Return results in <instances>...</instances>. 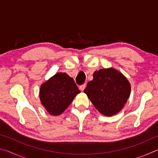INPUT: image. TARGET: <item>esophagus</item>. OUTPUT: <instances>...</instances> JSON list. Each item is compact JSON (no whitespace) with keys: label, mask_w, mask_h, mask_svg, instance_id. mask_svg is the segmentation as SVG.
Segmentation results:
<instances>
[{"label":"esophagus","mask_w":158,"mask_h":158,"mask_svg":"<svg viewBox=\"0 0 158 158\" xmlns=\"http://www.w3.org/2000/svg\"><path fill=\"white\" fill-rule=\"evenodd\" d=\"M85 86H86V85H85V84H83V85H81L79 86V89L81 90H84L85 89Z\"/></svg>","instance_id":"esophagus-1"}]
</instances>
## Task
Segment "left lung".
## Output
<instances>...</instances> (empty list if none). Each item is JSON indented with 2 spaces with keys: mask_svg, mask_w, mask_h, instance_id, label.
Masks as SVG:
<instances>
[{
  "mask_svg": "<svg viewBox=\"0 0 158 158\" xmlns=\"http://www.w3.org/2000/svg\"><path fill=\"white\" fill-rule=\"evenodd\" d=\"M131 91L130 82L114 68L102 69L93 73L84 93L96 109L106 116L116 114L127 102Z\"/></svg>",
  "mask_w": 158,
  "mask_h": 158,
  "instance_id": "8db88e82",
  "label": "left lung"
}]
</instances>
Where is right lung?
<instances>
[{"label": "right lung", "mask_w": 158, "mask_h": 158, "mask_svg": "<svg viewBox=\"0 0 158 158\" xmlns=\"http://www.w3.org/2000/svg\"><path fill=\"white\" fill-rule=\"evenodd\" d=\"M79 93L74 79L65 73H60L41 85L40 99L49 114L58 116L68 107Z\"/></svg>", "instance_id": "add662e5"}]
</instances>
